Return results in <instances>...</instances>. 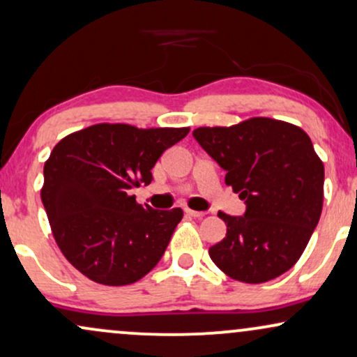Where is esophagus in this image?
<instances>
[{"label":"esophagus","instance_id":"34e87169","mask_svg":"<svg viewBox=\"0 0 357 357\" xmlns=\"http://www.w3.org/2000/svg\"><path fill=\"white\" fill-rule=\"evenodd\" d=\"M184 212H186L188 215H191V218H196V219H201V218H204V215H206V212L192 211V209H189V207H186V209H184Z\"/></svg>","mask_w":357,"mask_h":357}]
</instances>
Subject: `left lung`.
I'll use <instances>...</instances> for the list:
<instances>
[{
    "label": "left lung",
    "mask_w": 357,
    "mask_h": 357,
    "mask_svg": "<svg viewBox=\"0 0 357 357\" xmlns=\"http://www.w3.org/2000/svg\"><path fill=\"white\" fill-rule=\"evenodd\" d=\"M192 137L225 171V184L245 202L243 215L219 212L227 225L212 261L243 283H264L303 254L323 209L324 166L308 135L273 119L201 126Z\"/></svg>",
    "instance_id": "8db88e82"
}]
</instances>
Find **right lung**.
I'll use <instances>...</instances> for the list:
<instances>
[{
  "label": "right lung",
  "instance_id": "1",
  "mask_svg": "<svg viewBox=\"0 0 357 357\" xmlns=\"http://www.w3.org/2000/svg\"><path fill=\"white\" fill-rule=\"evenodd\" d=\"M188 133L98 123L54 146L40 199L59 249L80 273L121 287L156 267L183 211L142 206L128 191L150 184L160 156Z\"/></svg>",
  "mask_w": 357,
  "mask_h": 357
}]
</instances>
